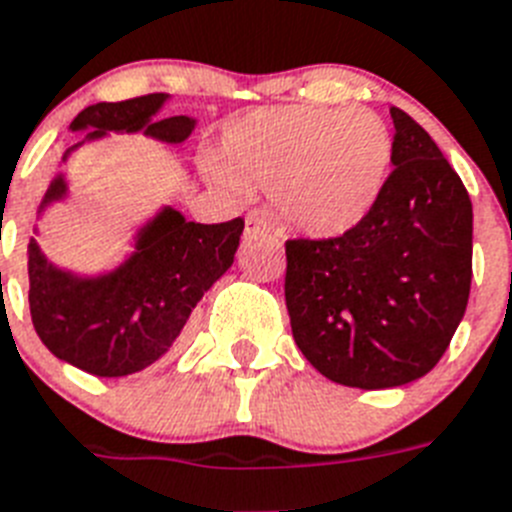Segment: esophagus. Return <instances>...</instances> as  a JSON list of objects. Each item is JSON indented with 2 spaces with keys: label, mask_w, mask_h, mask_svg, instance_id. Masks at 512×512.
Segmentation results:
<instances>
[{
  "label": "esophagus",
  "mask_w": 512,
  "mask_h": 512,
  "mask_svg": "<svg viewBox=\"0 0 512 512\" xmlns=\"http://www.w3.org/2000/svg\"><path fill=\"white\" fill-rule=\"evenodd\" d=\"M247 236H260V234H268L270 231V223L265 221L263 216H257V213H249L247 216Z\"/></svg>",
  "instance_id": "esophagus-1"
}]
</instances>
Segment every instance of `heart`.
<instances>
[{
	"label": "heart",
	"instance_id": "1",
	"mask_svg": "<svg viewBox=\"0 0 512 512\" xmlns=\"http://www.w3.org/2000/svg\"><path fill=\"white\" fill-rule=\"evenodd\" d=\"M393 135L380 114L336 106H270L223 132L213 176L229 190L268 187L278 221L312 239L349 234L382 197Z\"/></svg>",
	"mask_w": 512,
	"mask_h": 512
}]
</instances>
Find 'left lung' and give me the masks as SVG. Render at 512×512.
Returning a JSON list of instances; mask_svg holds the SVG:
<instances>
[{
    "label": "left lung",
    "mask_w": 512,
    "mask_h": 512,
    "mask_svg": "<svg viewBox=\"0 0 512 512\" xmlns=\"http://www.w3.org/2000/svg\"><path fill=\"white\" fill-rule=\"evenodd\" d=\"M382 197L336 239L286 242V307L307 362L338 385L398 388L440 362L471 291L474 210L448 158L401 109Z\"/></svg>",
    "instance_id": "8db88e82"
}]
</instances>
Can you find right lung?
Masks as SVG:
<instances>
[{
  "instance_id": "obj_1",
  "label": "right lung",
  "mask_w": 512,
  "mask_h": 512,
  "mask_svg": "<svg viewBox=\"0 0 512 512\" xmlns=\"http://www.w3.org/2000/svg\"><path fill=\"white\" fill-rule=\"evenodd\" d=\"M166 93L96 103L75 117L72 130H93L85 140L106 132H140L184 143L195 119H153ZM83 140V143H85ZM72 145L64 153L67 161ZM67 197L59 174L49 184L41 208ZM242 218L226 223H195L174 208H163L135 236V252L103 276H75L51 265L36 239L28 244V302L33 328L51 354L96 377H124L150 367L171 349L205 291L231 268Z\"/></svg>"
}]
</instances>
